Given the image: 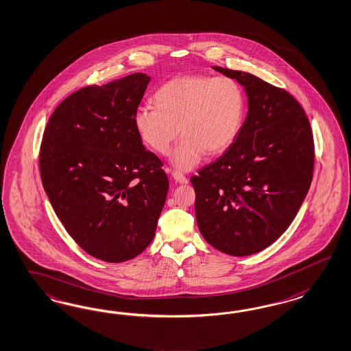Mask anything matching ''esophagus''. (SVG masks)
Wrapping results in <instances>:
<instances>
[{
    "mask_svg": "<svg viewBox=\"0 0 351 351\" xmlns=\"http://www.w3.org/2000/svg\"><path fill=\"white\" fill-rule=\"evenodd\" d=\"M173 178L176 180V182H178V183H182V184H186V183H189V180L182 174V173H180V171H173Z\"/></svg>",
    "mask_w": 351,
    "mask_h": 351,
    "instance_id": "obj_1",
    "label": "esophagus"
}]
</instances>
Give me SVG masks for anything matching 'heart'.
<instances>
[{
  "label": "heart",
  "mask_w": 351,
  "mask_h": 351,
  "mask_svg": "<svg viewBox=\"0 0 351 351\" xmlns=\"http://www.w3.org/2000/svg\"><path fill=\"white\" fill-rule=\"evenodd\" d=\"M154 105H141L134 115L136 130L152 150L165 154L180 134L171 160L180 171H190L205 151L227 150L240 133L245 96L230 77L182 75L164 83Z\"/></svg>",
  "instance_id": "heart-1"
}]
</instances>
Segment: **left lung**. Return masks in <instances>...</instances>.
<instances>
[{"label": "left lung", "instance_id": "obj_1", "mask_svg": "<svg viewBox=\"0 0 351 351\" xmlns=\"http://www.w3.org/2000/svg\"><path fill=\"white\" fill-rule=\"evenodd\" d=\"M246 90L249 111L218 160L191 177L201 234L233 256L267 249L290 227L313 178L311 123L287 90L250 73L213 66Z\"/></svg>", "mask_w": 351, "mask_h": 351}]
</instances>
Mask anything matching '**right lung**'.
<instances>
[{
  "mask_svg": "<svg viewBox=\"0 0 351 351\" xmlns=\"http://www.w3.org/2000/svg\"><path fill=\"white\" fill-rule=\"evenodd\" d=\"M149 82L134 73L71 93L40 143V180L58 218L83 250L108 263L150 245L169 189L133 123Z\"/></svg>",
  "mask_w": 351,
  "mask_h": 351,
  "instance_id": "add662e5",
  "label": "right lung"
}]
</instances>
